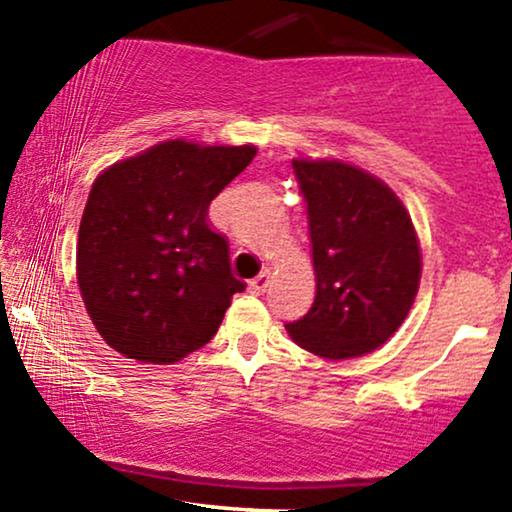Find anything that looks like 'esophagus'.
Instances as JSON below:
<instances>
[{"instance_id": "34e87169", "label": "esophagus", "mask_w": 512, "mask_h": 512, "mask_svg": "<svg viewBox=\"0 0 512 512\" xmlns=\"http://www.w3.org/2000/svg\"><path fill=\"white\" fill-rule=\"evenodd\" d=\"M268 285H271V273H268V271L258 273L254 280H249V290L256 292V295H261V292H266Z\"/></svg>"}]
</instances>
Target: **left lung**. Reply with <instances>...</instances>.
Masks as SVG:
<instances>
[{
	"instance_id": "8db88e82",
	"label": "left lung",
	"mask_w": 512,
	"mask_h": 512,
	"mask_svg": "<svg viewBox=\"0 0 512 512\" xmlns=\"http://www.w3.org/2000/svg\"><path fill=\"white\" fill-rule=\"evenodd\" d=\"M312 239L317 297L285 324L292 341L326 360L372 353L404 324L421 249L404 203L367 171L336 159H295Z\"/></svg>"
}]
</instances>
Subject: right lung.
Wrapping results in <instances>:
<instances>
[{"mask_svg": "<svg viewBox=\"0 0 512 512\" xmlns=\"http://www.w3.org/2000/svg\"><path fill=\"white\" fill-rule=\"evenodd\" d=\"M254 157L251 145L169 140L94 181L79 225L77 283L96 331L125 358H186L215 336L234 292H244L208 208Z\"/></svg>", "mask_w": 512, "mask_h": 512, "instance_id": "add662e5", "label": "right lung"}]
</instances>
